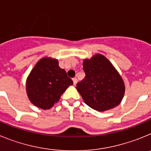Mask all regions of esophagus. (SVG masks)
Listing matches in <instances>:
<instances>
[{
	"mask_svg": "<svg viewBox=\"0 0 151 151\" xmlns=\"http://www.w3.org/2000/svg\"><path fill=\"white\" fill-rule=\"evenodd\" d=\"M73 84H74V85H76V84L77 83V82H78V80H77L76 78H73Z\"/></svg>",
	"mask_w": 151,
	"mask_h": 151,
	"instance_id": "1",
	"label": "esophagus"
}]
</instances>
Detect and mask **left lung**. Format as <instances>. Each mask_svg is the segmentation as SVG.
<instances>
[{
    "instance_id": "obj_1",
    "label": "left lung",
    "mask_w": 151,
    "mask_h": 151,
    "mask_svg": "<svg viewBox=\"0 0 151 151\" xmlns=\"http://www.w3.org/2000/svg\"><path fill=\"white\" fill-rule=\"evenodd\" d=\"M85 77L76 88L88 106L98 111L115 107L122 100L125 85L111 63L101 54L85 60Z\"/></svg>"
}]
</instances>
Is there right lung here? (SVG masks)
<instances>
[{
  "label": "right lung",
  "instance_id": "1",
  "mask_svg": "<svg viewBox=\"0 0 151 151\" xmlns=\"http://www.w3.org/2000/svg\"><path fill=\"white\" fill-rule=\"evenodd\" d=\"M72 85L73 80L60 67L57 60L43 58L29 74L26 91L35 106L47 110L58 102L63 92Z\"/></svg>",
  "mask_w": 151,
  "mask_h": 151
}]
</instances>
